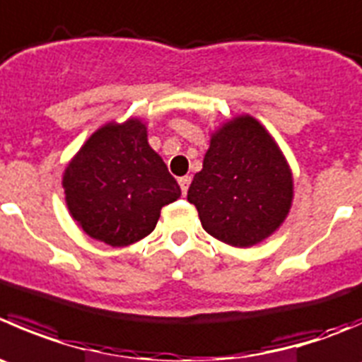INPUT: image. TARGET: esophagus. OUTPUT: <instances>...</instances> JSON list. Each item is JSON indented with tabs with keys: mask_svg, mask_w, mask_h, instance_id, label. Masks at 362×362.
<instances>
[{
	"mask_svg": "<svg viewBox=\"0 0 362 362\" xmlns=\"http://www.w3.org/2000/svg\"><path fill=\"white\" fill-rule=\"evenodd\" d=\"M178 184H180L182 194H187V189H189V185H191V177L178 178Z\"/></svg>",
	"mask_w": 362,
	"mask_h": 362,
	"instance_id": "obj_1",
	"label": "esophagus"
}]
</instances>
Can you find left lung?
<instances>
[{"label":"left lung","instance_id":"obj_1","mask_svg":"<svg viewBox=\"0 0 362 362\" xmlns=\"http://www.w3.org/2000/svg\"><path fill=\"white\" fill-rule=\"evenodd\" d=\"M187 199L206 233L233 247H251L274 233L288 216L292 170L269 131L256 118L242 115L212 132Z\"/></svg>","mask_w":362,"mask_h":362}]
</instances>
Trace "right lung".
I'll use <instances>...</instances> for the list:
<instances>
[{
  "label": "right lung",
  "mask_w": 362,
  "mask_h": 362,
  "mask_svg": "<svg viewBox=\"0 0 362 362\" xmlns=\"http://www.w3.org/2000/svg\"><path fill=\"white\" fill-rule=\"evenodd\" d=\"M62 184L74 221L113 247L152 233L160 209L182 194L139 118L97 129L66 164Z\"/></svg>",
  "instance_id": "add662e5"
}]
</instances>
